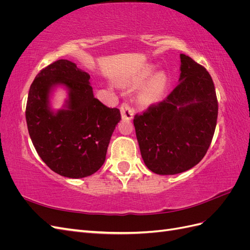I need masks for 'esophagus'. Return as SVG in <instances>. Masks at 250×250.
I'll return each mask as SVG.
<instances>
[{
	"label": "esophagus",
	"mask_w": 250,
	"mask_h": 250,
	"mask_svg": "<svg viewBox=\"0 0 250 250\" xmlns=\"http://www.w3.org/2000/svg\"><path fill=\"white\" fill-rule=\"evenodd\" d=\"M121 115L124 120H131L134 115V109L128 103L121 104Z\"/></svg>",
	"instance_id": "1"
}]
</instances>
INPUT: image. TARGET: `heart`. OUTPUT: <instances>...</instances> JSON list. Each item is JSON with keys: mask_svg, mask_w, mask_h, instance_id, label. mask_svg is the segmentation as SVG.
<instances>
[{"mask_svg": "<svg viewBox=\"0 0 250 250\" xmlns=\"http://www.w3.org/2000/svg\"><path fill=\"white\" fill-rule=\"evenodd\" d=\"M153 73L152 66H146L142 69L138 74H135L134 76L130 79V82L132 84H142L147 78L150 77V75ZM168 86V78L166 76V74L163 72L156 73L151 77L144 86L142 87L141 92L139 94V100L140 103L143 105H153L160 102L166 93V89Z\"/></svg>", "mask_w": 250, "mask_h": 250, "instance_id": "1", "label": "heart"}]
</instances>
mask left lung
<instances>
[{
    "label": "left lung",
    "mask_w": 250,
    "mask_h": 250,
    "mask_svg": "<svg viewBox=\"0 0 250 250\" xmlns=\"http://www.w3.org/2000/svg\"><path fill=\"white\" fill-rule=\"evenodd\" d=\"M180 62L177 86L133 119L144 163L160 175H174L197 165L217 125L218 100L210 75L185 54H180Z\"/></svg>",
    "instance_id": "left-lung-1"
}]
</instances>
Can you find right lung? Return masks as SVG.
Listing matches in <instances>:
<instances>
[{
    "label": "right lung",
    "mask_w": 250,
    "mask_h": 250,
    "mask_svg": "<svg viewBox=\"0 0 250 250\" xmlns=\"http://www.w3.org/2000/svg\"><path fill=\"white\" fill-rule=\"evenodd\" d=\"M89 78L74 62L59 59L37 74L29 89L30 138L42 162L64 177H86L102 167L121 120L118 108L105 106L94 97ZM58 84L69 89V99L64 110L53 113L48 97Z\"/></svg>",
    "instance_id": "right-lung-1"
}]
</instances>
